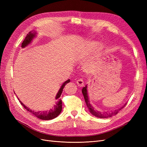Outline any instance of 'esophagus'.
I'll return each mask as SVG.
<instances>
[{"label":"esophagus","mask_w":147,"mask_h":147,"mask_svg":"<svg viewBox=\"0 0 147 147\" xmlns=\"http://www.w3.org/2000/svg\"><path fill=\"white\" fill-rule=\"evenodd\" d=\"M77 83L78 84V86L80 87H82L84 86V82L83 81V80L82 79H78L77 81Z\"/></svg>","instance_id":"34e87169"}]
</instances>
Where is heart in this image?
Returning a JSON list of instances; mask_svg holds the SVG:
<instances>
[{
	"mask_svg": "<svg viewBox=\"0 0 147 147\" xmlns=\"http://www.w3.org/2000/svg\"><path fill=\"white\" fill-rule=\"evenodd\" d=\"M97 45H98V43L95 41H92L89 42L88 45L84 50H83L80 53V56L81 57H84L87 56L92 51L94 50V49L97 47ZM102 49V47L100 46L99 48V51H101ZM93 64L91 62H89V63H86L84 66V69L86 71H90L92 68Z\"/></svg>",
	"mask_w": 147,
	"mask_h": 147,
	"instance_id": "obj_1",
	"label": "heart"
}]
</instances>
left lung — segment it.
I'll return each instance as SVG.
<instances>
[{
    "label": "left lung",
    "mask_w": 147,
    "mask_h": 147,
    "mask_svg": "<svg viewBox=\"0 0 147 147\" xmlns=\"http://www.w3.org/2000/svg\"><path fill=\"white\" fill-rule=\"evenodd\" d=\"M82 93L83 95L84 96V100H85V102L86 104V105L88 107V108L89 109V110L90 112L94 115V116L98 117L100 118H110L112 116H114V115H117L120 110H121L124 106L126 105V104H124L121 107H120L117 110H115V111H113V112H111L110 113H101L100 112H99V111L96 110L94 109V108L91 105V104H90V102L89 100V98H88V91H87V85H86L85 87H83V88L82 89Z\"/></svg>",
    "instance_id": "1"
}]
</instances>
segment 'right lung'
<instances>
[{"instance_id":"obj_1","label":"right lung","mask_w":147,"mask_h":147,"mask_svg":"<svg viewBox=\"0 0 147 147\" xmlns=\"http://www.w3.org/2000/svg\"><path fill=\"white\" fill-rule=\"evenodd\" d=\"M35 36H36V32H30L27 35V36L26 37L23 43H22L21 47L24 48L26 46H28L29 44H30L31 42H32V40ZM69 82H70V80L68 79L67 80H66L63 84H62V86L60 88L59 91L57 92V94L56 96V98H55V99H56V104L54 105V107H53V108L50 109V110L42 111V112H41V111H39V112H35V111L32 110L29 107H26L21 100H20V103L24 107V108L26 110H27L28 112H30L31 113L33 114L35 117H37L39 119H42V120H49V119H52L53 118H55L56 117L58 116L62 111V100L60 99V97L62 92H63V90L64 86H65V84ZM18 99V100H20L19 98Z\"/></svg>"}]
</instances>
